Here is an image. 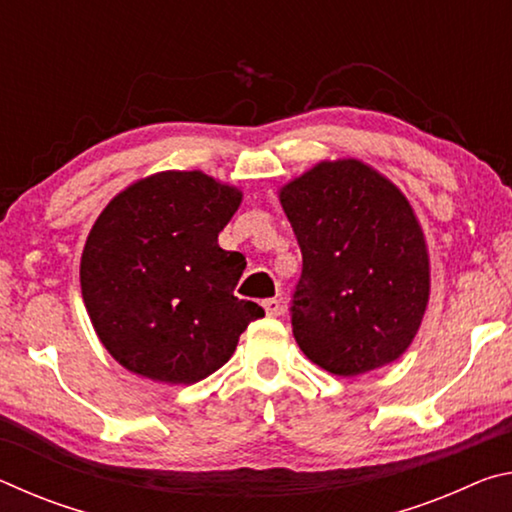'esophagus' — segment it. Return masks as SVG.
Segmentation results:
<instances>
[{
    "label": "esophagus",
    "mask_w": 512,
    "mask_h": 512,
    "mask_svg": "<svg viewBox=\"0 0 512 512\" xmlns=\"http://www.w3.org/2000/svg\"><path fill=\"white\" fill-rule=\"evenodd\" d=\"M262 307H264V311H266V316H271V318L282 314L280 300H275V298H266V300L262 302Z\"/></svg>",
    "instance_id": "1"
}]
</instances>
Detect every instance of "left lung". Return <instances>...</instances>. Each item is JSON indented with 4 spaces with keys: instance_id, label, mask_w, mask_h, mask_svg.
Listing matches in <instances>:
<instances>
[{
    "instance_id": "1",
    "label": "left lung",
    "mask_w": 512,
    "mask_h": 512,
    "mask_svg": "<svg viewBox=\"0 0 512 512\" xmlns=\"http://www.w3.org/2000/svg\"><path fill=\"white\" fill-rule=\"evenodd\" d=\"M302 253L291 296L300 350L352 377L409 348L429 300V257L400 189L357 160L320 162L280 192Z\"/></svg>"
}]
</instances>
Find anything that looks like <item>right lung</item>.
I'll return each mask as SVG.
<instances>
[{"label": "right lung", "mask_w": 512, "mask_h": 512, "mask_svg": "<svg viewBox=\"0 0 512 512\" xmlns=\"http://www.w3.org/2000/svg\"><path fill=\"white\" fill-rule=\"evenodd\" d=\"M241 203L201 171H162L112 198L81 257V291L101 343L135 375L196 384L232 357L257 302L219 232Z\"/></svg>", "instance_id": "right-lung-1"}]
</instances>
